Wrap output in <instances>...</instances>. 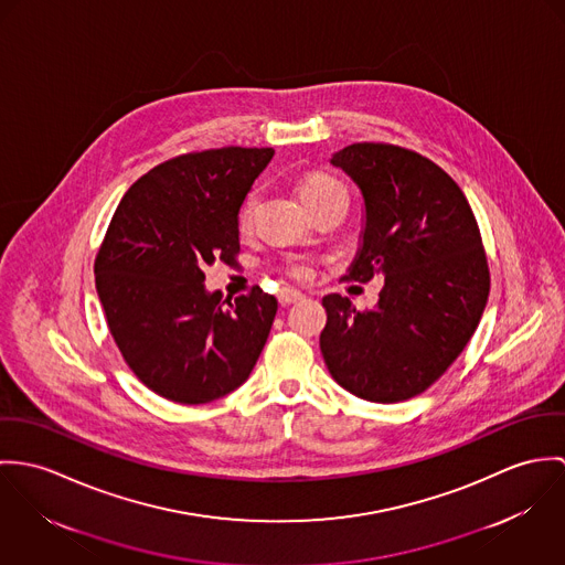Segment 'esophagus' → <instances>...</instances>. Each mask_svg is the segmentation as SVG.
Masks as SVG:
<instances>
[{
  "instance_id": "1",
  "label": "esophagus",
  "mask_w": 565,
  "mask_h": 565,
  "mask_svg": "<svg viewBox=\"0 0 565 565\" xmlns=\"http://www.w3.org/2000/svg\"><path fill=\"white\" fill-rule=\"evenodd\" d=\"M306 295L303 292H299V290H292V288H281L279 292H277V299H279V303L281 306H290V303H297V301H301Z\"/></svg>"
}]
</instances>
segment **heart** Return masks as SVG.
Instances as JSON below:
<instances>
[{
  "mask_svg": "<svg viewBox=\"0 0 565 565\" xmlns=\"http://www.w3.org/2000/svg\"><path fill=\"white\" fill-rule=\"evenodd\" d=\"M299 190H301V196H303V201L308 203L310 210L318 207L324 201H331V199L340 196V194H347V186L340 180H335L333 175H329V173H310V175H306L301 180ZM255 203H257V192L253 190L252 194L243 203L241 225H249ZM286 273L290 277H295V279H306L310 275V268H308V264L303 259L292 257V259L286 262Z\"/></svg>",
  "mask_w": 565,
  "mask_h": 565,
  "instance_id": "b5f03b06",
  "label": "heart"
}]
</instances>
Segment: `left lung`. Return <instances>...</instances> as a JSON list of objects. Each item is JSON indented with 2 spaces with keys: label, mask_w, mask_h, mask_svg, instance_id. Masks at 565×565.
Wrapping results in <instances>:
<instances>
[{
  "label": "left lung",
  "mask_w": 565,
  "mask_h": 565,
  "mask_svg": "<svg viewBox=\"0 0 565 565\" xmlns=\"http://www.w3.org/2000/svg\"><path fill=\"white\" fill-rule=\"evenodd\" d=\"M366 203L364 243L347 281L385 277L373 310L322 299L320 351L331 376L373 403L423 394L459 358L490 295L472 207L429 158L390 142H353L331 158Z\"/></svg>",
  "instance_id": "1"
}]
</instances>
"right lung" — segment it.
<instances>
[{"label": "right lung", "mask_w": 565, "mask_h": 565, "mask_svg": "<svg viewBox=\"0 0 565 565\" xmlns=\"http://www.w3.org/2000/svg\"><path fill=\"white\" fill-rule=\"evenodd\" d=\"M270 147L175 156L119 201L95 257V286L129 371L156 394L199 405L243 385L266 344L277 299L253 286L223 306L203 268L234 264L238 212Z\"/></svg>", "instance_id": "right-lung-1"}]
</instances>
